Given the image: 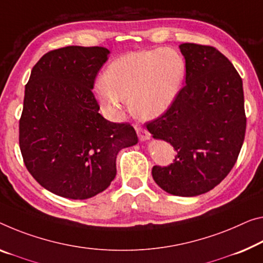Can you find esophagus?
Returning a JSON list of instances; mask_svg holds the SVG:
<instances>
[{"label": "esophagus", "mask_w": 263, "mask_h": 263, "mask_svg": "<svg viewBox=\"0 0 263 263\" xmlns=\"http://www.w3.org/2000/svg\"><path fill=\"white\" fill-rule=\"evenodd\" d=\"M136 133L141 142H144V141H148L151 139V133L142 127H136Z\"/></svg>", "instance_id": "esophagus-1"}]
</instances>
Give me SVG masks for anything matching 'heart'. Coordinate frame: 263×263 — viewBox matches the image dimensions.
Masks as SVG:
<instances>
[{"label": "heart", "instance_id": "b5f03b06", "mask_svg": "<svg viewBox=\"0 0 263 263\" xmlns=\"http://www.w3.org/2000/svg\"><path fill=\"white\" fill-rule=\"evenodd\" d=\"M185 64L171 48L130 52L116 59L95 84V95L109 116L121 119L127 101L137 118L153 120L165 112L180 92Z\"/></svg>", "mask_w": 263, "mask_h": 263}]
</instances>
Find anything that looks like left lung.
<instances>
[{
  "mask_svg": "<svg viewBox=\"0 0 263 263\" xmlns=\"http://www.w3.org/2000/svg\"><path fill=\"white\" fill-rule=\"evenodd\" d=\"M179 47L185 86L147 129L177 152L171 165L153 167L156 184L172 195L191 197L212 191L235 164L245 140V100L239 72L223 54L195 43Z\"/></svg>",
  "mask_w": 263,
  "mask_h": 263,
  "instance_id": "left-lung-1",
  "label": "left lung"
}]
</instances>
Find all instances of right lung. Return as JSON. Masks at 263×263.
<instances>
[{
    "label": "right lung",
    "instance_id": "1",
    "mask_svg": "<svg viewBox=\"0 0 263 263\" xmlns=\"http://www.w3.org/2000/svg\"><path fill=\"white\" fill-rule=\"evenodd\" d=\"M110 54L70 46L43 55L31 70L20 120V148L34 179L55 195L86 200L110 185L121 149L137 143L135 129L99 112L95 76Z\"/></svg>",
    "mask_w": 263,
    "mask_h": 263
}]
</instances>
